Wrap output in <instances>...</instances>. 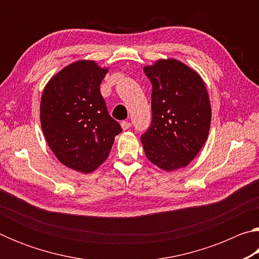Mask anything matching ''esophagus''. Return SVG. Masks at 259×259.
Returning <instances> with one entry per match:
<instances>
[{
  "instance_id": "obj_1",
  "label": "esophagus",
  "mask_w": 259,
  "mask_h": 259,
  "mask_svg": "<svg viewBox=\"0 0 259 259\" xmlns=\"http://www.w3.org/2000/svg\"><path fill=\"white\" fill-rule=\"evenodd\" d=\"M121 126H122V129L123 130H128L130 126H131V123L129 121H122L121 122Z\"/></svg>"
}]
</instances>
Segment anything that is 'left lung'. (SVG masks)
Here are the masks:
<instances>
[{"label": "left lung", "mask_w": 259, "mask_h": 259, "mask_svg": "<svg viewBox=\"0 0 259 259\" xmlns=\"http://www.w3.org/2000/svg\"><path fill=\"white\" fill-rule=\"evenodd\" d=\"M152 83V123L142 136L146 157L164 171L184 168L208 138L211 106L198 72L177 59L144 67Z\"/></svg>", "instance_id": "left-lung-1"}]
</instances>
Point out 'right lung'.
<instances>
[{
  "instance_id": "right-lung-1",
  "label": "right lung",
  "mask_w": 259,
  "mask_h": 259,
  "mask_svg": "<svg viewBox=\"0 0 259 259\" xmlns=\"http://www.w3.org/2000/svg\"><path fill=\"white\" fill-rule=\"evenodd\" d=\"M107 72L94 60L75 61L50 78L41 97L48 145L60 163L82 174L93 172L107 159L122 131L100 94Z\"/></svg>"
}]
</instances>
